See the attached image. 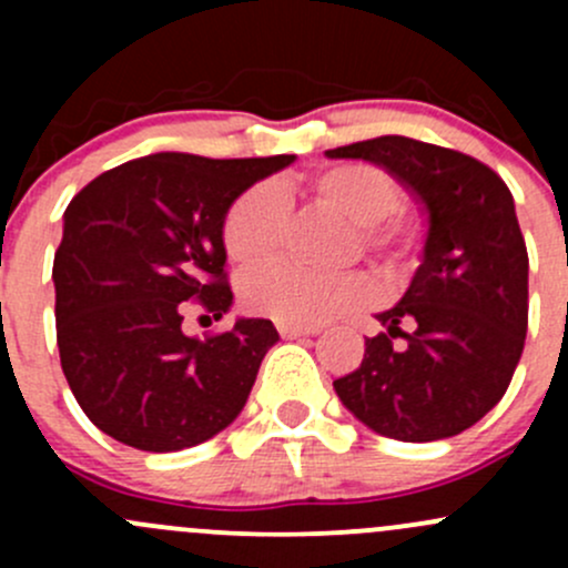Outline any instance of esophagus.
Segmentation results:
<instances>
[{"mask_svg": "<svg viewBox=\"0 0 568 568\" xmlns=\"http://www.w3.org/2000/svg\"><path fill=\"white\" fill-rule=\"evenodd\" d=\"M280 335L283 337H302V335H316L318 326L316 324H277Z\"/></svg>", "mask_w": 568, "mask_h": 568, "instance_id": "34e87169", "label": "esophagus"}]
</instances>
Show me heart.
<instances>
[{
  "mask_svg": "<svg viewBox=\"0 0 568 568\" xmlns=\"http://www.w3.org/2000/svg\"><path fill=\"white\" fill-rule=\"evenodd\" d=\"M313 197L341 211L357 225L359 244L382 263H400L415 244V227L395 211L398 186L385 170L371 164H332L307 183ZM291 203L277 183L244 189L222 222V244L231 261L250 266L280 250L288 227ZM242 302L250 313L280 324H318L365 305L374 294L359 272L313 274L294 263H263L242 277Z\"/></svg>",
  "mask_w": 568,
  "mask_h": 568,
  "instance_id": "b5f03b06",
  "label": "heart"
}]
</instances>
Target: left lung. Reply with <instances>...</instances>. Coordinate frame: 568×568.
<instances>
[{"mask_svg":"<svg viewBox=\"0 0 568 568\" xmlns=\"http://www.w3.org/2000/svg\"><path fill=\"white\" fill-rule=\"evenodd\" d=\"M398 178L428 211L423 263L357 371L335 379L348 412L400 443L475 426L511 385L528 335V247L506 181L467 153L409 136L326 151Z\"/></svg>","mask_w":568,"mask_h":568,"instance_id":"obj_1","label":"left lung"}]
</instances>
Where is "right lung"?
I'll return each mask as SVG.
<instances>
[{"instance_id": "add662e5", "label": "right lung", "mask_w": 568, "mask_h": 568, "mask_svg": "<svg viewBox=\"0 0 568 568\" xmlns=\"http://www.w3.org/2000/svg\"><path fill=\"white\" fill-rule=\"evenodd\" d=\"M294 156L153 153L106 170L65 209L54 252L57 346L84 415L151 454L192 448L236 420L261 359L280 341L268 318L183 335V311H231L222 222L233 200Z\"/></svg>"}]
</instances>
